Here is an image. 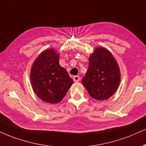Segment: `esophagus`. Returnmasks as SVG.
Listing matches in <instances>:
<instances>
[{
    "instance_id": "1",
    "label": "esophagus",
    "mask_w": 146,
    "mask_h": 146,
    "mask_svg": "<svg viewBox=\"0 0 146 146\" xmlns=\"http://www.w3.org/2000/svg\"><path fill=\"white\" fill-rule=\"evenodd\" d=\"M80 80V76H78V75H75V76L73 77V81H74L75 82H79Z\"/></svg>"
}]
</instances>
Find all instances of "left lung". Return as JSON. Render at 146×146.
Wrapping results in <instances>:
<instances>
[{"label": "left lung", "instance_id": "obj_1", "mask_svg": "<svg viewBox=\"0 0 146 146\" xmlns=\"http://www.w3.org/2000/svg\"><path fill=\"white\" fill-rule=\"evenodd\" d=\"M120 81V69L112 54L104 47L96 48L89 58L88 69L82 81L90 96L99 101L108 99Z\"/></svg>", "mask_w": 146, "mask_h": 146}]
</instances>
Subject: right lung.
Listing matches in <instances>:
<instances>
[{
  "label": "right lung",
  "mask_w": 146,
  "mask_h": 146,
  "mask_svg": "<svg viewBox=\"0 0 146 146\" xmlns=\"http://www.w3.org/2000/svg\"><path fill=\"white\" fill-rule=\"evenodd\" d=\"M31 80L38 97L49 103L62 101L73 82L67 71L60 66L59 54L53 49L43 51L35 60Z\"/></svg>",
  "instance_id": "1"
}]
</instances>
